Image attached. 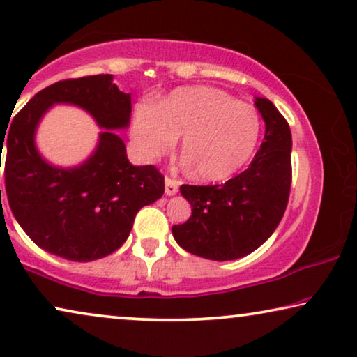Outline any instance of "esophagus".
I'll return each instance as SVG.
<instances>
[{
  "mask_svg": "<svg viewBox=\"0 0 357 357\" xmlns=\"http://www.w3.org/2000/svg\"><path fill=\"white\" fill-rule=\"evenodd\" d=\"M164 182H165V195H167V197H172V195L178 192V185H180L178 180L165 177Z\"/></svg>",
  "mask_w": 357,
  "mask_h": 357,
  "instance_id": "obj_1",
  "label": "esophagus"
}]
</instances>
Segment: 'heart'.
Segmentation results:
<instances>
[{
    "label": "heart",
    "mask_w": 357,
    "mask_h": 357,
    "mask_svg": "<svg viewBox=\"0 0 357 357\" xmlns=\"http://www.w3.org/2000/svg\"><path fill=\"white\" fill-rule=\"evenodd\" d=\"M182 136V155L204 182L236 175L255 154L260 119L252 105L208 86L178 87L158 105H136L131 139L148 162L175 148Z\"/></svg>",
    "instance_id": "1"
}]
</instances>
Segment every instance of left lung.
I'll list each match as a JSON object with an SVG mask.
<instances>
[{"instance_id": "1", "label": "left lung", "mask_w": 357, "mask_h": 357, "mask_svg": "<svg viewBox=\"0 0 357 357\" xmlns=\"http://www.w3.org/2000/svg\"><path fill=\"white\" fill-rule=\"evenodd\" d=\"M265 138L247 170L222 185H182L192 206L187 222L172 227L183 250L208 260H237L265 243L286 211L291 190L292 138L273 102L255 97Z\"/></svg>"}]
</instances>
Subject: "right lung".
<instances>
[{"label":"right lung","instance_id":"add662e5","mask_svg":"<svg viewBox=\"0 0 357 357\" xmlns=\"http://www.w3.org/2000/svg\"><path fill=\"white\" fill-rule=\"evenodd\" d=\"M65 103L87 111L102 131L84 163L60 168L36 149L43 115ZM131 116V94L112 75L55 82L37 92L14 116L8 138L4 180L9 208L38 247L71 261H92L114 253L130 236L136 213L164 195L154 165H133L123 139Z\"/></svg>","mask_w":357,"mask_h":357}]
</instances>
